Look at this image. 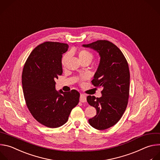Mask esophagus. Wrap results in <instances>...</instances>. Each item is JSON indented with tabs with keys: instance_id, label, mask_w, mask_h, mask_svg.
I'll use <instances>...</instances> for the list:
<instances>
[{
	"instance_id": "esophagus-1",
	"label": "esophagus",
	"mask_w": 160,
	"mask_h": 160,
	"mask_svg": "<svg viewBox=\"0 0 160 160\" xmlns=\"http://www.w3.org/2000/svg\"><path fill=\"white\" fill-rule=\"evenodd\" d=\"M80 102L82 103H84L86 102V96L84 94H81L80 95Z\"/></svg>"
}]
</instances>
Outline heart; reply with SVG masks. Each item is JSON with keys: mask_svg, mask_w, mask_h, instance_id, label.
Segmentation results:
<instances>
[{"mask_svg": "<svg viewBox=\"0 0 160 160\" xmlns=\"http://www.w3.org/2000/svg\"><path fill=\"white\" fill-rule=\"evenodd\" d=\"M78 56H79V58L80 60L82 62H84V61H86V60L91 61L93 58V54L90 51H89L88 50H86V49L80 50L78 52ZM68 58H69V54L68 53L65 54L62 57V60H61V63H62V66H65L66 61H67ZM89 78V76L88 74H84V75L82 76L81 77H80V78L79 79V82L81 84H83V82L85 81L88 80Z\"/></svg>", "mask_w": 160, "mask_h": 160, "instance_id": "heart-1", "label": "heart"}]
</instances>
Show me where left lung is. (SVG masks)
<instances>
[{
  "instance_id": "left-lung-1",
  "label": "left lung",
  "mask_w": 160,
  "mask_h": 160,
  "mask_svg": "<svg viewBox=\"0 0 160 160\" xmlns=\"http://www.w3.org/2000/svg\"><path fill=\"white\" fill-rule=\"evenodd\" d=\"M97 51L100 62L94 79L95 87H102V97L88 96L87 102L97 109V115L89 118V124L98 130H105L115 125L122 117L128 103L130 72L121 50L108 40H98L83 45Z\"/></svg>"
}]
</instances>
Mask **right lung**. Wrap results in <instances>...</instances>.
<instances>
[{
    "instance_id": "obj_1",
    "label": "right lung",
    "mask_w": 160,
    "mask_h": 160,
    "mask_svg": "<svg viewBox=\"0 0 160 160\" xmlns=\"http://www.w3.org/2000/svg\"><path fill=\"white\" fill-rule=\"evenodd\" d=\"M67 43L46 42L38 45L28 57L22 70V84L26 106L41 124L57 128L66 123L79 103V92L55 90V81L62 74L61 60Z\"/></svg>"
}]
</instances>
